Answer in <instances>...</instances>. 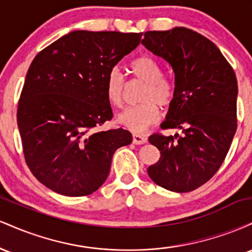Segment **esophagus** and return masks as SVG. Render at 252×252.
<instances>
[{
  "instance_id": "obj_1",
  "label": "esophagus",
  "mask_w": 252,
  "mask_h": 252,
  "mask_svg": "<svg viewBox=\"0 0 252 252\" xmlns=\"http://www.w3.org/2000/svg\"><path fill=\"white\" fill-rule=\"evenodd\" d=\"M147 142V137L140 134H134L132 135V143L134 144H143Z\"/></svg>"
}]
</instances>
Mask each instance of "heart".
<instances>
[{"label": "heart", "mask_w": 252, "mask_h": 252, "mask_svg": "<svg viewBox=\"0 0 252 252\" xmlns=\"http://www.w3.org/2000/svg\"><path fill=\"white\" fill-rule=\"evenodd\" d=\"M135 79L144 83L141 90V104L123 110L117 116L121 126L134 132H142L158 120V106L166 108L174 98V86L162 76V68L154 58L141 56L129 63ZM126 82L118 68H111L105 80L106 98L114 106H121L124 99Z\"/></svg>", "instance_id": "1"}]
</instances>
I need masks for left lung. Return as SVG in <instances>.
I'll return each mask as SVG.
<instances>
[{
    "label": "left lung",
    "instance_id": "1",
    "mask_svg": "<svg viewBox=\"0 0 252 252\" xmlns=\"http://www.w3.org/2000/svg\"><path fill=\"white\" fill-rule=\"evenodd\" d=\"M142 45L174 72V98L161 126L182 132L150 136L161 156L147 172L163 189L190 192L216 174L236 134L235 71L215 43L189 28L147 32Z\"/></svg>",
    "mask_w": 252,
    "mask_h": 252
}]
</instances>
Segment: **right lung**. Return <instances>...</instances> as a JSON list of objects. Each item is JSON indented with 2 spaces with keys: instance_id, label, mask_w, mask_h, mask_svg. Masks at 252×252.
Masks as SVG:
<instances>
[{
  "instance_id": "1",
  "label": "right lung",
  "mask_w": 252,
  "mask_h": 252,
  "mask_svg": "<svg viewBox=\"0 0 252 252\" xmlns=\"http://www.w3.org/2000/svg\"><path fill=\"white\" fill-rule=\"evenodd\" d=\"M141 36L73 31L32 62L17 126L26 162L47 189L66 196L91 194L108 178L114 153L132 142L128 130L98 128L112 117L106 76Z\"/></svg>"
}]
</instances>
